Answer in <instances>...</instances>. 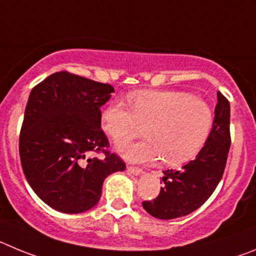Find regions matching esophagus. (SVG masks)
I'll use <instances>...</instances> for the list:
<instances>
[{"label": "esophagus", "mask_w": 256, "mask_h": 256, "mask_svg": "<svg viewBox=\"0 0 256 256\" xmlns=\"http://www.w3.org/2000/svg\"><path fill=\"white\" fill-rule=\"evenodd\" d=\"M128 172L135 174V176H139L142 174V170L139 167H134V166H128Z\"/></svg>", "instance_id": "34e87169"}]
</instances>
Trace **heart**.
Masks as SVG:
<instances>
[{"label": "heart", "instance_id": "obj_1", "mask_svg": "<svg viewBox=\"0 0 256 256\" xmlns=\"http://www.w3.org/2000/svg\"><path fill=\"white\" fill-rule=\"evenodd\" d=\"M130 106L124 102L107 106L102 126L116 142L138 136L145 128L146 139L117 146L131 162H156L160 158L167 166L190 162L213 130L210 104L185 92H140L130 96Z\"/></svg>", "mask_w": 256, "mask_h": 256}]
</instances>
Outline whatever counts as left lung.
Returning <instances> with one entry per match:
<instances>
[{"mask_svg": "<svg viewBox=\"0 0 256 256\" xmlns=\"http://www.w3.org/2000/svg\"><path fill=\"white\" fill-rule=\"evenodd\" d=\"M214 125L204 148L180 170L163 171L160 195L142 202V206L158 220H174L192 213L209 199L224 172L231 145L230 102L217 93Z\"/></svg>", "mask_w": 256, "mask_h": 256, "instance_id": "obj_1", "label": "left lung"}]
</instances>
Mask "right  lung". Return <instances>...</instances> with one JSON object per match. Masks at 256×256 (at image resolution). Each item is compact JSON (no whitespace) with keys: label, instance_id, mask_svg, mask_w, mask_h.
Here are the masks:
<instances>
[{"label":"right lung","instance_id":"1","mask_svg":"<svg viewBox=\"0 0 256 256\" xmlns=\"http://www.w3.org/2000/svg\"><path fill=\"white\" fill-rule=\"evenodd\" d=\"M110 84L60 71L30 92L19 139L22 171L36 195L62 213H82L102 195L108 174L125 163L108 152L100 128V107L111 98ZM103 152L102 160L90 158Z\"/></svg>","mask_w":256,"mask_h":256}]
</instances>
